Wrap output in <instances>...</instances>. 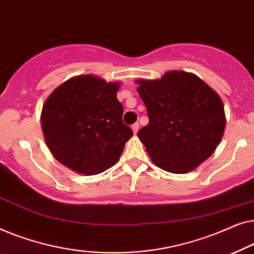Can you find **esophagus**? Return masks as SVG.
<instances>
[{
	"instance_id": "34e87169",
	"label": "esophagus",
	"mask_w": 254,
	"mask_h": 254,
	"mask_svg": "<svg viewBox=\"0 0 254 254\" xmlns=\"http://www.w3.org/2000/svg\"><path fill=\"white\" fill-rule=\"evenodd\" d=\"M131 127H132V131H133V133L135 134L138 132V130H139V123H134Z\"/></svg>"
}]
</instances>
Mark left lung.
I'll return each instance as SVG.
<instances>
[{"instance_id": "left-lung-1", "label": "left lung", "mask_w": 254, "mask_h": 254, "mask_svg": "<svg viewBox=\"0 0 254 254\" xmlns=\"http://www.w3.org/2000/svg\"><path fill=\"white\" fill-rule=\"evenodd\" d=\"M149 122L138 131L153 163L173 174L193 170L222 138V100L195 74L169 71L161 79L137 80Z\"/></svg>"}]
</instances>
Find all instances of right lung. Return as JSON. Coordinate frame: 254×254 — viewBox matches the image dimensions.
<instances>
[{"label": "right lung", "instance_id": "obj_1", "mask_svg": "<svg viewBox=\"0 0 254 254\" xmlns=\"http://www.w3.org/2000/svg\"><path fill=\"white\" fill-rule=\"evenodd\" d=\"M119 86L85 74L66 80L49 95L41 127L57 161L85 175L100 174L119 161L133 135L123 123Z\"/></svg>", "mask_w": 254, "mask_h": 254}]
</instances>
